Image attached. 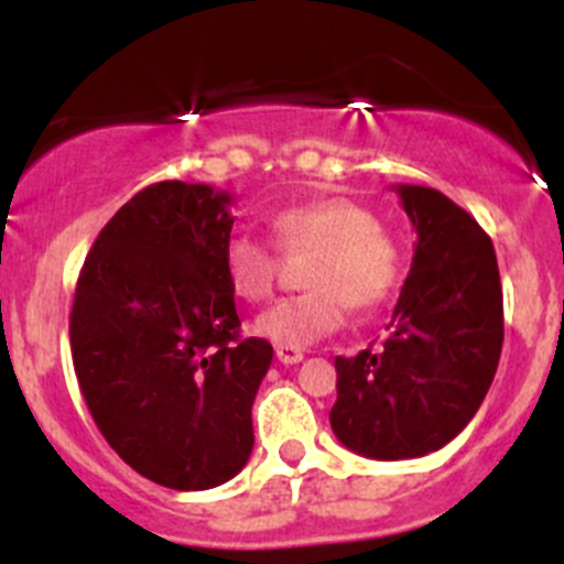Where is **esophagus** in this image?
<instances>
[{
	"mask_svg": "<svg viewBox=\"0 0 564 564\" xmlns=\"http://www.w3.org/2000/svg\"><path fill=\"white\" fill-rule=\"evenodd\" d=\"M275 355L283 366H294V362H300L305 357L303 349H294V346H278Z\"/></svg>",
	"mask_w": 564,
	"mask_h": 564,
	"instance_id": "1",
	"label": "esophagus"
}]
</instances>
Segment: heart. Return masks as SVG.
I'll list each match as a JSON object with an SVG mask.
<instances>
[{"label":"heart","mask_w":564,"mask_h":564,"mask_svg":"<svg viewBox=\"0 0 564 564\" xmlns=\"http://www.w3.org/2000/svg\"><path fill=\"white\" fill-rule=\"evenodd\" d=\"M272 240L286 256H311L305 286L256 318V333L278 346L316 344L344 324L346 305L371 314L388 305L403 281L401 240L379 224L368 204L346 196L292 204L270 218ZM250 235L231 237L224 264L229 286L248 303L270 297L281 272V256Z\"/></svg>","instance_id":"obj_1"}]
</instances>
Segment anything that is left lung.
<instances>
[{"mask_svg": "<svg viewBox=\"0 0 564 564\" xmlns=\"http://www.w3.org/2000/svg\"><path fill=\"white\" fill-rule=\"evenodd\" d=\"M417 231L412 270L379 349L335 357L340 445L379 460L417 458L466 429L497 373L502 283L491 237L434 187L398 185Z\"/></svg>", "mask_w": 564, "mask_h": 564, "instance_id": "8db88e82", "label": "left lung"}]
</instances>
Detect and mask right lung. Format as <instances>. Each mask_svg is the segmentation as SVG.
Returning <instances> with one entry per match:
<instances>
[{"label": "right lung", "instance_id": "add662e5", "mask_svg": "<svg viewBox=\"0 0 564 564\" xmlns=\"http://www.w3.org/2000/svg\"><path fill=\"white\" fill-rule=\"evenodd\" d=\"M231 196L169 180L135 193L78 272L70 351L108 445L176 491L231 480L253 451L256 390L272 362L242 338L224 253Z\"/></svg>", "mask_w": 564, "mask_h": 564}]
</instances>
